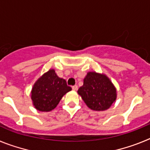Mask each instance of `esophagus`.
I'll return each instance as SVG.
<instances>
[{
    "instance_id": "obj_1",
    "label": "esophagus",
    "mask_w": 150,
    "mask_h": 150,
    "mask_svg": "<svg viewBox=\"0 0 150 150\" xmlns=\"http://www.w3.org/2000/svg\"><path fill=\"white\" fill-rule=\"evenodd\" d=\"M72 89L74 90V91H76V90H77V86H76V85H75V86H73Z\"/></svg>"
}]
</instances>
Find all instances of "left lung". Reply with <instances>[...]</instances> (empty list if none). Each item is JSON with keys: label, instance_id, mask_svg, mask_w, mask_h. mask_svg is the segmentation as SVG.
Listing matches in <instances>:
<instances>
[{"label": "left lung", "instance_id": "8db88e82", "mask_svg": "<svg viewBox=\"0 0 150 150\" xmlns=\"http://www.w3.org/2000/svg\"><path fill=\"white\" fill-rule=\"evenodd\" d=\"M77 92L87 107L95 111L109 109L117 98L116 88L110 78L95 71L87 73Z\"/></svg>", "mask_w": 150, "mask_h": 150}]
</instances>
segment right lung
<instances>
[{"mask_svg":"<svg viewBox=\"0 0 150 150\" xmlns=\"http://www.w3.org/2000/svg\"><path fill=\"white\" fill-rule=\"evenodd\" d=\"M71 89L65 79L57 76L54 69H50L34 83L30 98L36 110L50 112L55 109L62 97Z\"/></svg>","mask_w":150,"mask_h":150,"instance_id":"obj_1","label":"right lung"}]
</instances>
